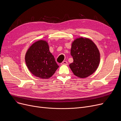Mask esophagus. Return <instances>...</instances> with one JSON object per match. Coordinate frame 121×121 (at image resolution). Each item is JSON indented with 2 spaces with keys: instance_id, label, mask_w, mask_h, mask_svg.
Instances as JSON below:
<instances>
[{
  "instance_id": "obj_1",
  "label": "esophagus",
  "mask_w": 121,
  "mask_h": 121,
  "mask_svg": "<svg viewBox=\"0 0 121 121\" xmlns=\"http://www.w3.org/2000/svg\"><path fill=\"white\" fill-rule=\"evenodd\" d=\"M61 65H68V62L67 61H64L62 62V63H61Z\"/></svg>"
}]
</instances>
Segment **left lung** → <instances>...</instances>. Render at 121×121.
Listing matches in <instances>:
<instances>
[{
  "label": "left lung",
  "mask_w": 121,
  "mask_h": 121,
  "mask_svg": "<svg viewBox=\"0 0 121 121\" xmlns=\"http://www.w3.org/2000/svg\"><path fill=\"white\" fill-rule=\"evenodd\" d=\"M71 54L73 61L69 65L73 74L84 78L96 71L100 62V53L96 44L86 37H78L72 42Z\"/></svg>",
  "instance_id": "obj_1"
}]
</instances>
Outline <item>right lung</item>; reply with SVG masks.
I'll return each instance as SVG.
<instances>
[{"mask_svg": "<svg viewBox=\"0 0 121 121\" xmlns=\"http://www.w3.org/2000/svg\"><path fill=\"white\" fill-rule=\"evenodd\" d=\"M25 60L31 73L42 79L52 77L59 68L45 40H38L32 44L25 54Z\"/></svg>", "mask_w": 121, "mask_h": 121, "instance_id": "obj_1", "label": "right lung"}]
</instances>
